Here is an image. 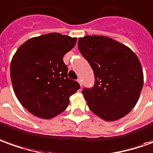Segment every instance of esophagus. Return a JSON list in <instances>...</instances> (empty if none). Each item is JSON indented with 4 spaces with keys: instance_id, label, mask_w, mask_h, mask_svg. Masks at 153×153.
Listing matches in <instances>:
<instances>
[{
    "instance_id": "1",
    "label": "esophagus",
    "mask_w": 153,
    "mask_h": 153,
    "mask_svg": "<svg viewBox=\"0 0 153 153\" xmlns=\"http://www.w3.org/2000/svg\"><path fill=\"white\" fill-rule=\"evenodd\" d=\"M77 82H78V83L80 84V86L82 87V80H81V78L77 79Z\"/></svg>"
}]
</instances>
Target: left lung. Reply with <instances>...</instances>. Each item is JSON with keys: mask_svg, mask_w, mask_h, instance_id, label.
Segmentation results:
<instances>
[{"mask_svg": "<svg viewBox=\"0 0 153 153\" xmlns=\"http://www.w3.org/2000/svg\"><path fill=\"white\" fill-rule=\"evenodd\" d=\"M78 49L94 72L93 87L82 91L90 110L107 122L125 117L136 106L143 89V68L137 55L104 36L79 38Z\"/></svg>", "mask_w": 153, "mask_h": 153, "instance_id": "1", "label": "left lung"}]
</instances>
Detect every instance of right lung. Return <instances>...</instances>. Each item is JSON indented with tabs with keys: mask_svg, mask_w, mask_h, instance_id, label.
<instances>
[{
	"mask_svg": "<svg viewBox=\"0 0 153 153\" xmlns=\"http://www.w3.org/2000/svg\"><path fill=\"white\" fill-rule=\"evenodd\" d=\"M76 42V37L49 33L32 37L19 47L10 62L15 94L31 114L51 119L66 110L69 97L80 88L67 77L64 55Z\"/></svg>",
	"mask_w": 153,
	"mask_h": 153,
	"instance_id": "obj_1",
	"label": "right lung"
}]
</instances>
